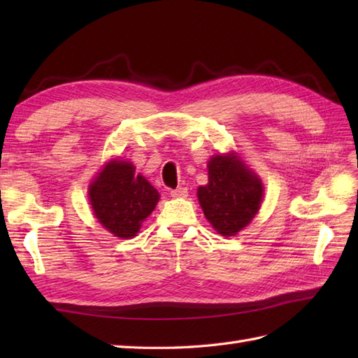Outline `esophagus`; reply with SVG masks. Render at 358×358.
<instances>
[{
  "mask_svg": "<svg viewBox=\"0 0 358 358\" xmlns=\"http://www.w3.org/2000/svg\"><path fill=\"white\" fill-rule=\"evenodd\" d=\"M171 196H173V199H186V196H187V189L186 187L172 189Z\"/></svg>",
  "mask_w": 358,
  "mask_h": 358,
  "instance_id": "1",
  "label": "esophagus"
}]
</instances>
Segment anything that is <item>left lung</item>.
<instances>
[{"mask_svg":"<svg viewBox=\"0 0 358 358\" xmlns=\"http://www.w3.org/2000/svg\"><path fill=\"white\" fill-rule=\"evenodd\" d=\"M208 175V185L196 191L204 217L223 237L237 235L262 206V180L234 152L212 157Z\"/></svg>","mask_w":358,"mask_h":358,"instance_id":"left-lung-1","label":"left lung"}]
</instances>
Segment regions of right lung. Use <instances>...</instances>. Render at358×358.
<instances>
[{
    "mask_svg": "<svg viewBox=\"0 0 358 358\" xmlns=\"http://www.w3.org/2000/svg\"><path fill=\"white\" fill-rule=\"evenodd\" d=\"M159 194L131 162L110 159L89 186L98 222L118 238H132L155 209Z\"/></svg>",
    "mask_w": 358,
    "mask_h": 358,
    "instance_id": "right-lung-1",
    "label": "right lung"
}]
</instances>
